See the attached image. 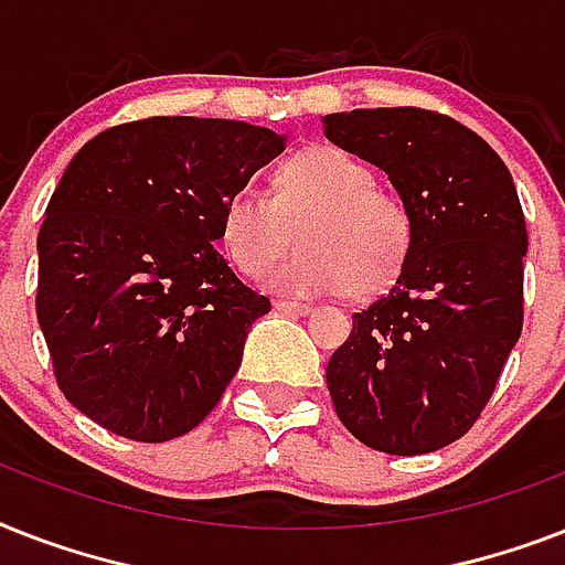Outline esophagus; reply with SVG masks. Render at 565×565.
<instances>
[{
	"instance_id": "34e87169",
	"label": "esophagus",
	"mask_w": 565,
	"mask_h": 565,
	"mask_svg": "<svg viewBox=\"0 0 565 565\" xmlns=\"http://www.w3.org/2000/svg\"><path fill=\"white\" fill-rule=\"evenodd\" d=\"M275 310H278V313H290V317H308L313 308H310V305H301V301L278 299L275 301Z\"/></svg>"
}]
</instances>
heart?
<instances>
[{"instance_id": "heart-1", "label": "heart", "mask_w": 565, "mask_h": 565, "mask_svg": "<svg viewBox=\"0 0 565 565\" xmlns=\"http://www.w3.org/2000/svg\"><path fill=\"white\" fill-rule=\"evenodd\" d=\"M301 234L269 287L310 299L352 287L354 296L390 290L413 243V216L402 195L377 188L370 163L317 146L275 175V193L243 188L222 213V239L239 273L264 275Z\"/></svg>"}]
</instances>
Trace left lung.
<instances>
[{
    "label": "left lung",
    "mask_w": 565,
    "mask_h": 565,
    "mask_svg": "<svg viewBox=\"0 0 565 565\" xmlns=\"http://www.w3.org/2000/svg\"><path fill=\"white\" fill-rule=\"evenodd\" d=\"M326 137L372 163L413 216L398 281L328 361V393L354 437L428 455L472 428L522 334L525 213L490 143L443 114L358 108Z\"/></svg>",
    "instance_id": "1"
}]
</instances>
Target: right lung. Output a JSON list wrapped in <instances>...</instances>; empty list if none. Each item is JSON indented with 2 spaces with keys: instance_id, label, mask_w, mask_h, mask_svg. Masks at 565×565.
<instances>
[{
  "instance_id": "right-lung-1",
  "label": "right lung",
  "mask_w": 565,
  "mask_h": 565,
  "mask_svg": "<svg viewBox=\"0 0 565 565\" xmlns=\"http://www.w3.org/2000/svg\"><path fill=\"white\" fill-rule=\"evenodd\" d=\"M284 146L234 119L152 117L78 149L38 234V322L84 416L167 443L216 407L269 299L213 243L231 195Z\"/></svg>"
}]
</instances>
